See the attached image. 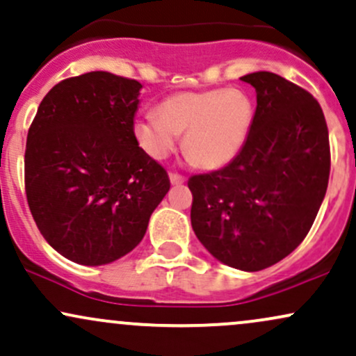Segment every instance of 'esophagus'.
<instances>
[{
    "label": "esophagus",
    "mask_w": 356,
    "mask_h": 356,
    "mask_svg": "<svg viewBox=\"0 0 356 356\" xmlns=\"http://www.w3.org/2000/svg\"><path fill=\"white\" fill-rule=\"evenodd\" d=\"M170 181L171 185H183L185 183V177H181V175L175 173V171H171L170 173Z\"/></svg>",
    "instance_id": "34e87169"
}]
</instances>
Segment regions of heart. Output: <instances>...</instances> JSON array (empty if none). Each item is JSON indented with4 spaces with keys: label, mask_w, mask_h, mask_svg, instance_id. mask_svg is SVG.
<instances>
[{
    "label": "heart",
    "mask_w": 356,
    "mask_h": 356,
    "mask_svg": "<svg viewBox=\"0 0 356 356\" xmlns=\"http://www.w3.org/2000/svg\"><path fill=\"white\" fill-rule=\"evenodd\" d=\"M253 118L252 99L241 90L183 91L138 118L133 129L141 148L156 160L168 156L185 133L188 156L204 168H220L241 152Z\"/></svg>",
    "instance_id": "b5f03b06"
}]
</instances>
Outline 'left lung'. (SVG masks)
Masks as SVG:
<instances>
[{
	"instance_id": "1",
	"label": "left lung",
	"mask_w": 356,
	"mask_h": 356,
	"mask_svg": "<svg viewBox=\"0 0 356 356\" xmlns=\"http://www.w3.org/2000/svg\"><path fill=\"white\" fill-rule=\"evenodd\" d=\"M257 91L248 140L225 168L193 175L191 227L216 260L265 270L305 240L330 178L323 111L302 86L270 73L241 76Z\"/></svg>"
}]
</instances>
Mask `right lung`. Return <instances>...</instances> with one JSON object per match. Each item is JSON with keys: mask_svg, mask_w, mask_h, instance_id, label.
<instances>
[{"mask_svg": "<svg viewBox=\"0 0 356 356\" xmlns=\"http://www.w3.org/2000/svg\"><path fill=\"white\" fill-rule=\"evenodd\" d=\"M141 85L108 71L63 79L28 129L24 188L36 227L68 260L106 265L143 240L170 190L135 136Z\"/></svg>", "mask_w": 356, "mask_h": 356, "instance_id": "1", "label": "right lung"}]
</instances>
